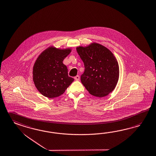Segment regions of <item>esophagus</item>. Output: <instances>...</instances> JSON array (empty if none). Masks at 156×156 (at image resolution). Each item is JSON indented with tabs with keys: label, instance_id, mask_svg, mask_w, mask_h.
<instances>
[{
	"label": "esophagus",
	"instance_id": "1",
	"mask_svg": "<svg viewBox=\"0 0 156 156\" xmlns=\"http://www.w3.org/2000/svg\"><path fill=\"white\" fill-rule=\"evenodd\" d=\"M74 79H75V80H80V76H79V75H77V76H75L74 77Z\"/></svg>",
	"mask_w": 156,
	"mask_h": 156
}]
</instances>
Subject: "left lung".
I'll return each instance as SVG.
<instances>
[{
  "instance_id": "1",
  "label": "left lung",
  "mask_w": 156,
  "mask_h": 156,
  "mask_svg": "<svg viewBox=\"0 0 156 156\" xmlns=\"http://www.w3.org/2000/svg\"><path fill=\"white\" fill-rule=\"evenodd\" d=\"M77 52L84 62L85 71L81 81L93 96L103 97L115 89L119 76L115 57L108 48L93 43L87 47L79 46Z\"/></svg>"
}]
</instances>
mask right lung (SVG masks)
Wrapping results in <instances>:
<instances>
[{
  "label": "right lung",
  "mask_w": 156,
  "mask_h": 156,
  "mask_svg": "<svg viewBox=\"0 0 156 156\" xmlns=\"http://www.w3.org/2000/svg\"><path fill=\"white\" fill-rule=\"evenodd\" d=\"M71 50L50 47L41 54L33 69V80L38 90L52 98L64 93L74 79L68 75V69L63 63Z\"/></svg>",
  "instance_id": "1"
}]
</instances>
